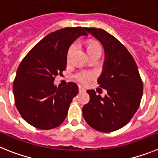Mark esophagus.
Returning a JSON list of instances; mask_svg holds the SVG:
<instances>
[{
    "instance_id": "1",
    "label": "esophagus",
    "mask_w": 158,
    "mask_h": 158,
    "mask_svg": "<svg viewBox=\"0 0 158 158\" xmlns=\"http://www.w3.org/2000/svg\"><path fill=\"white\" fill-rule=\"evenodd\" d=\"M78 91H79V93H81V92L85 91V88L82 87V86H79L78 87Z\"/></svg>"
}]
</instances>
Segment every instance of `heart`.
<instances>
[{
	"mask_svg": "<svg viewBox=\"0 0 158 158\" xmlns=\"http://www.w3.org/2000/svg\"><path fill=\"white\" fill-rule=\"evenodd\" d=\"M74 48H75L74 44L69 47V51H68V53H67V58H68V59L70 58L71 54H73V51H74ZM86 49H87L88 54L93 52V51H101L100 45H99L98 43H96V42H94V41L87 42V44H86ZM93 77H94V75H93V73H92L83 72V73H80L77 74L76 79L78 81H80L81 83L87 84V83H89V82L92 79H93Z\"/></svg>",
	"mask_w": 158,
	"mask_h": 158,
	"instance_id": "heart-1",
	"label": "heart"
}]
</instances>
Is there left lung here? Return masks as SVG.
I'll list each match as a JSON object with an SVG mask.
<instances>
[{
  "label": "left lung",
  "mask_w": 158,
  "mask_h": 158,
  "mask_svg": "<svg viewBox=\"0 0 158 158\" xmlns=\"http://www.w3.org/2000/svg\"><path fill=\"white\" fill-rule=\"evenodd\" d=\"M101 43L105 58L99 87L107 90L104 97L88 90L90 100L82 108L89 126L100 132H111L129 123L140 104L143 85L135 61L127 49L103 29L85 27Z\"/></svg>",
  "instance_id": "8db88e82"
}]
</instances>
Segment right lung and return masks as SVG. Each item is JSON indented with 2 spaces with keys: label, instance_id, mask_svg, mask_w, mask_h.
Segmentation results:
<instances>
[{
  "label": "right lung",
  "instance_id": "obj_1",
  "mask_svg": "<svg viewBox=\"0 0 158 158\" xmlns=\"http://www.w3.org/2000/svg\"><path fill=\"white\" fill-rule=\"evenodd\" d=\"M85 27H65L50 33L22 60L13 82L15 104L23 118L41 130L55 128L66 118L78 86L69 82L57 87L54 81L66 69L67 53Z\"/></svg>",
  "mask_w": 158,
  "mask_h": 158
}]
</instances>
